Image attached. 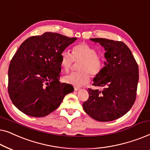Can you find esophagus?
<instances>
[{
	"label": "esophagus",
	"mask_w": 150,
	"mask_h": 150,
	"mask_svg": "<svg viewBox=\"0 0 150 150\" xmlns=\"http://www.w3.org/2000/svg\"><path fill=\"white\" fill-rule=\"evenodd\" d=\"M81 89L80 87H74V90L75 91H79V90Z\"/></svg>",
	"instance_id": "34e87169"
}]
</instances>
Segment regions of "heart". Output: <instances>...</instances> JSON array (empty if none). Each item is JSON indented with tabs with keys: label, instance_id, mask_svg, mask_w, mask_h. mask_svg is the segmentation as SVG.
<instances>
[{
	"label": "heart",
	"instance_id": "1",
	"mask_svg": "<svg viewBox=\"0 0 150 150\" xmlns=\"http://www.w3.org/2000/svg\"><path fill=\"white\" fill-rule=\"evenodd\" d=\"M79 63L78 73H71L63 77V81L76 87L86 85L90 81V75L95 77L103 67V59L93 47L86 43H80L72 48L71 54L64 50L60 55V64L63 70L68 71L73 63Z\"/></svg>",
	"mask_w": 150,
	"mask_h": 150
}]
</instances>
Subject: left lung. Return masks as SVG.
<instances>
[{
  "instance_id": "1",
  "label": "left lung",
  "mask_w": 150,
  "mask_h": 150,
  "mask_svg": "<svg viewBox=\"0 0 150 150\" xmlns=\"http://www.w3.org/2000/svg\"><path fill=\"white\" fill-rule=\"evenodd\" d=\"M104 48V67L93 79L89 98L83 104L86 113L99 122H110L124 115L136 100L139 67L130 49L124 42L92 38Z\"/></svg>"
}]
</instances>
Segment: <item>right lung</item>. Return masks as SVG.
<instances>
[{
	"mask_svg": "<svg viewBox=\"0 0 150 150\" xmlns=\"http://www.w3.org/2000/svg\"><path fill=\"white\" fill-rule=\"evenodd\" d=\"M76 40L46 32L20 45L8 71V93L20 111L35 117H45L74 91L71 85L59 82L60 55Z\"/></svg>",
	"mask_w": 150,
	"mask_h": 150,
	"instance_id": "add662e5",
	"label": "right lung"
}]
</instances>
